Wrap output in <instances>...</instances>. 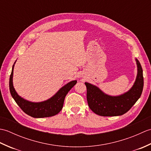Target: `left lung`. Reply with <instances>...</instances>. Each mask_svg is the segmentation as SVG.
<instances>
[{
	"label": "left lung",
	"instance_id": "8db88e82",
	"mask_svg": "<svg viewBox=\"0 0 151 151\" xmlns=\"http://www.w3.org/2000/svg\"><path fill=\"white\" fill-rule=\"evenodd\" d=\"M137 75L133 87L126 93L118 97L104 94L98 88L85 82L87 88V101L89 108L101 116H117L129 111L138 100L143 88V69L136 60Z\"/></svg>",
	"mask_w": 151,
	"mask_h": 151
}]
</instances>
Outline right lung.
I'll use <instances>...</instances> for the list:
<instances>
[{"instance_id":"1","label":"right lung","mask_w":151,"mask_h":151,"mask_svg":"<svg viewBox=\"0 0 151 151\" xmlns=\"http://www.w3.org/2000/svg\"><path fill=\"white\" fill-rule=\"evenodd\" d=\"M14 66V65H13L11 75L9 76V86L10 93L16 103L21 108V110L25 114L33 117L41 118L52 117L58 114L63 108L64 99H65L67 93L77 82L76 81L70 82L61 88L52 98L46 101L41 102H31L19 97L13 86L12 78Z\"/></svg>"}]
</instances>
